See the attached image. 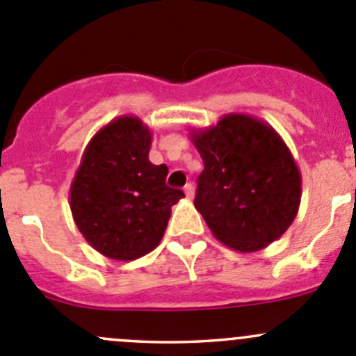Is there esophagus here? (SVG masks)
Instances as JSON below:
<instances>
[{
    "label": "esophagus",
    "mask_w": 356,
    "mask_h": 356,
    "mask_svg": "<svg viewBox=\"0 0 356 356\" xmlns=\"http://www.w3.org/2000/svg\"><path fill=\"white\" fill-rule=\"evenodd\" d=\"M184 193L188 198H193V196H195V186H193L191 182H188V184L184 186Z\"/></svg>",
    "instance_id": "esophagus-1"
}]
</instances>
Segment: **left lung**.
Listing matches in <instances>:
<instances>
[{"instance_id": "left-lung-1", "label": "left lung", "mask_w": 356, "mask_h": 356, "mask_svg": "<svg viewBox=\"0 0 356 356\" xmlns=\"http://www.w3.org/2000/svg\"><path fill=\"white\" fill-rule=\"evenodd\" d=\"M203 160L195 207L215 238L241 253L281 238L298 213L301 174L281 136L264 120L227 113L193 129Z\"/></svg>"}]
</instances>
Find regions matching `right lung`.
Returning <instances> with one entry per match:
<instances>
[{
	"instance_id": "add662e5",
	"label": "right lung",
	"mask_w": 356,
	"mask_h": 356,
	"mask_svg": "<svg viewBox=\"0 0 356 356\" xmlns=\"http://www.w3.org/2000/svg\"><path fill=\"white\" fill-rule=\"evenodd\" d=\"M152 131L138 117H117L86 146L70 186L75 225L96 251L129 261L160 245L172 204L184 198L168 188L167 165L149 161Z\"/></svg>"
}]
</instances>
